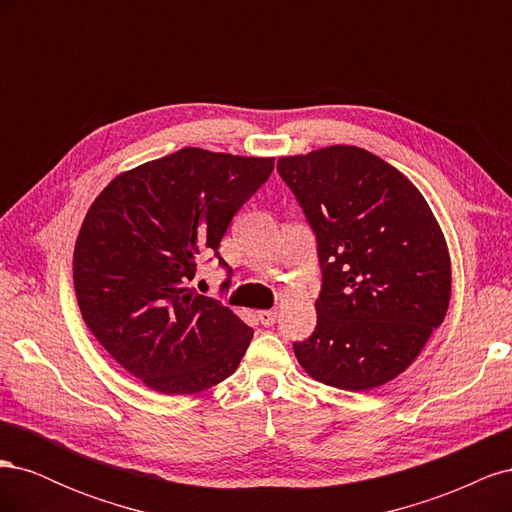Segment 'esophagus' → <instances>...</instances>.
Instances as JSON below:
<instances>
[{"instance_id":"esophagus-1","label":"esophagus","mask_w":512,"mask_h":512,"mask_svg":"<svg viewBox=\"0 0 512 512\" xmlns=\"http://www.w3.org/2000/svg\"><path fill=\"white\" fill-rule=\"evenodd\" d=\"M258 320L265 324V327H271V324H275L277 320V312L275 309H262V312H258Z\"/></svg>"}]
</instances>
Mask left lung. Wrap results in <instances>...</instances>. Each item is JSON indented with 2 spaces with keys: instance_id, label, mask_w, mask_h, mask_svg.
<instances>
[{
  "instance_id": "8db88e82",
  "label": "left lung",
  "mask_w": 512,
  "mask_h": 512,
  "mask_svg": "<svg viewBox=\"0 0 512 512\" xmlns=\"http://www.w3.org/2000/svg\"><path fill=\"white\" fill-rule=\"evenodd\" d=\"M277 173L318 239V324L294 344L309 378L371 391L414 363L451 303V254L416 185L361 147L282 156Z\"/></svg>"
}]
</instances>
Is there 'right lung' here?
Masks as SVG:
<instances>
[{
  "mask_svg": "<svg viewBox=\"0 0 512 512\" xmlns=\"http://www.w3.org/2000/svg\"><path fill=\"white\" fill-rule=\"evenodd\" d=\"M271 170L273 158L185 147L123 170L87 209L76 301L100 346L147 389L194 395L239 367L254 329L192 282Z\"/></svg>",
  "mask_w": 512,
  "mask_h": 512,
  "instance_id": "1",
  "label": "right lung"
}]
</instances>
